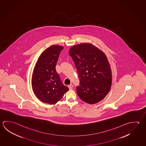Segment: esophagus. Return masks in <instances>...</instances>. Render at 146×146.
<instances>
[{"label":"esophagus","instance_id":"esophagus-1","mask_svg":"<svg viewBox=\"0 0 146 146\" xmlns=\"http://www.w3.org/2000/svg\"><path fill=\"white\" fill-rule=\"evenodd\" d=\"M68 88H69V90H72V88H73V85L72 84H70V85H68Z\"/></svg>","mask_w":146,"mask_h":146}]
</instances>
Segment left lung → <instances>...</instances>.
I'll return each mask as SVG.
<instances>
[{
  "mask_svg": "<svg viewBox=\"0 0 146 146\" xmlns=\"http://www.w3.org/2000/svg\"><path fill=\"white\" fill-rule=\"evenodd\" d=\"M69 54L76 67L80 79L77 94L83 101L95 104L103 100L111 85V68L106 55L90 43L74 45Z\"/></svg>",
  "mask_w": 146,
  "mask_h": 146,
  "instance_id": "obj_1",
  "label": "left lung"
}]
</instances>
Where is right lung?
Wrapping results in <instances>:
<instances>
[{
  "instance_id": "right-lung-1",
  "label": "right lung",
  "mask_w": 146,
  "mask_h": 146,
  "mask_svg": "<svg viewBox=\"0 0 146 146\" xmlns=\"http://www.w3.org/2000/svg\"><path fill=\"white\" fill-rule=\"evenodd\" d=\"M63 48L54 45L45 49L38 58L32 73V90L37 98L46 104H56L69 90L61 82L56 69L60 53Z\"/></svg>"
}]
</instances>
